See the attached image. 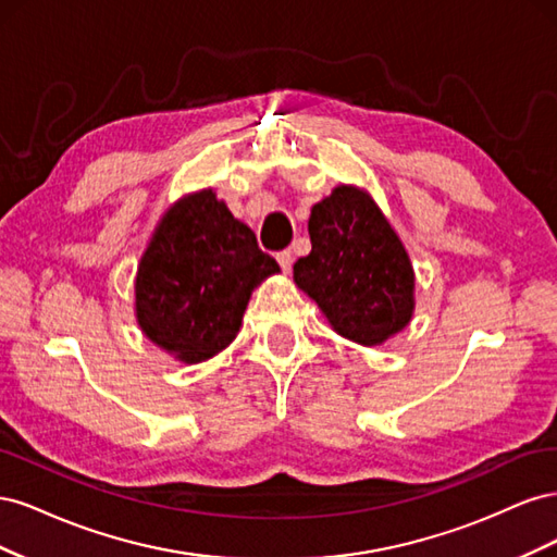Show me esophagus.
I'll return each mask as SVG.
<instances>
[{
    "mask_svg": "<svg viewBox=\"0 0 557 557\" xmlns=\"http://www.w3.org/2000/svg\"><path fill=\"white\" fill-rule=\"evenodd\" d=\"M276 260H278L283 272H290V267H293V260H295V258H293L290 250H278V252H276Z\"/></svg>",
    "mask_w": 557,
    "mask_h": 557,
    "instance_id": "34e87169",
    "label": "esophagus"
}]
</instances>
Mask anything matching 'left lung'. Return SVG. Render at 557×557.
Wrapping results in <instances>:
<instances>
[{
    "label": "left lung",
    "instance_id": "obj_1",
    "mask_svg": "<svg viewBox=\"0 0 557 557\" xmlns=\"http://www.w3.org/2000/svg\"><path fill=\"white\" fill-rule=\"evenodd\" d=\"M309 234L311 252L295 262V283L336 332L376 346L409 323L413 269L369 195L339 185L311 209Z\"/></svg>",
    "mask_w": 557,
    "mask_h": 557
}]
</instances>
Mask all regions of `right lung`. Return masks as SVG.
Masks as SVG:
<instances>
[{
	"label": "right lung",
	"instance_id": "add662e5",
	"mask_svg": "<svg viewBox=\"0 0 557 557\" xmlns=\"http://www.w3.org/2000/svg\"><path fill=\"white\" fill-rule=\"evenodd\" d=\"M278 264L211 190L162 218L137 274V318L150 342L201 362L239 332L256 285Z\"/></svg>",
	"mask_w": 557,
	"mask_h": 557
}]
</instances>
